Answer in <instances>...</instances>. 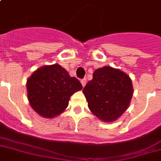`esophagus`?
<instances>
[{"mask_svg":"<svg viewBox=\"0 0 161 161\" xmlns=\"http://www.w3.org/2000/svg\"><path fill=\"white\" fill-rule=\"evenodd\" d=\"M80 82H81V84H82V86H83V87H85V86H86V78H85V79H83V80H80Z\"/></svg>","mask_w":161,"mask_h":161,"instance_id":"1","label":"esophagus"}]
</instances>
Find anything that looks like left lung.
Masks as SVG:
<instances>
[{
    "instance_id": "1",
    "label": "left lung",
    "mask_w": 161,
    "mask_h": 161,
    "mask_svg": "<svg viewBox=\"0 0 161 161\" xmlns=\"http://www.w3.org/2000/svg\"><path fill=\"white\" fill-rule=\"evenodd\" d=\"M88 107L103 122L115 121L130 106L134 89L130 77L117 68L105 66L95 70L84 88Z\"/></svg>"
}]
</instances>
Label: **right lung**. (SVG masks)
<instances>
[{
	"label": "right lung",
	"mask_w": 161,
	"mask_h": 161,
	"mask_svg": "<svg viewBox=\"0 0 161 161\" xmlns=\"http://www.w3.org/2000/svg\"><path fill=\"white\" fill-rule=\"evenodd\" d=\"M27 99L40 116L53 118L65 111L74 93L82 90L75 77H71L59 64L37 68L27 80Z\"/></svg>",
	"instance_id": "add662e5"
}]
</instances>
